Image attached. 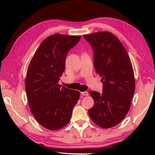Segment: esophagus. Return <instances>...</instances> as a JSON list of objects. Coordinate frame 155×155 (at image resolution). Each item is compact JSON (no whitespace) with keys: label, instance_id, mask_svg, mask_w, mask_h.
<instances>
[{"label":"esophagus","instance_id":"obj_1","mask_svg":"<svg viewBox=\"0 0 155 155\" xmlns=\"http://www.w3.org/2000/svg\"><path fill=\"white\" fill-rule=\"evenodd\" d=\"M81 94H82V95L86 96V95H88V92L85 91V92H81Z\"/></svg>","mask_w":155,"mask_h":155}]
</instances>
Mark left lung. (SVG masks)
Instances as JSON below:
<instances>
[{"label":"left lung","mask_w":155,"mask_h":155,"mask_svg":"<svg viewBox=\"0 0 155 155\" xmlns=\"http://www.w3.org/2000/svg\"><path fill=\"white\" fill-rule=\"evenodd\" d=\"M94 50V65L102 77L103 93L90 91L94 106L88 115L102 128H110L124 119L135 91L134 70L126 48L110 32L84 35Z\"/></svg>","instance_id":"obj_1"}]
</instances>
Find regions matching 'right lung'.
<instances>
[{
  "label": "right lung",
  "instance_id": "1",
  "mask_svg": "<svg viewBox=\"0 0 155 155\" xmlns=\"http://www.w3.org/2000/svg\"><path fill=\"white\" fill-rule=\"evenodd\" d=\"M80 36L54 34L45 38L29 63L25 88L30 110L38 123L56 131L66 126L80 92L58 84L67 54Z\"/></svg>",
  "mask_w": 155,
  "mask_h": 155
}]
</instances>
